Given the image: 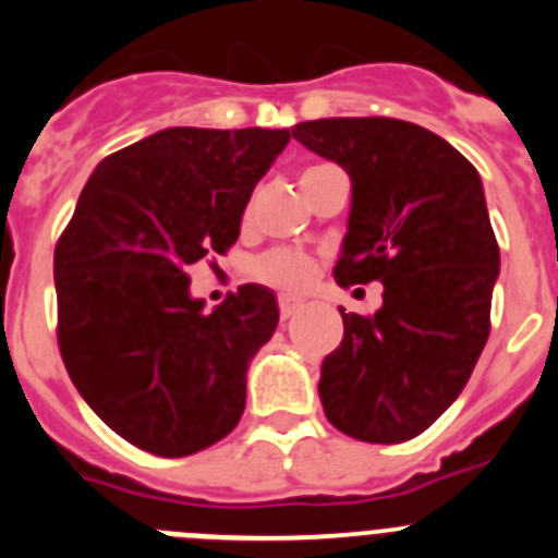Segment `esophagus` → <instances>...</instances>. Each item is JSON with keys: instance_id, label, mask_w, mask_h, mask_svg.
I'll list each match as a JSON object with an SVG mask.
<instances>
[{"instance_id": "esophagus-1", "label": "esophagus", "mask_w": 558, "mask_h": 558, "mask_svg": "<svg viewBox=\"0 0 558 558\" xmlns=\"http://www.w3.org/2000/svg\"><path fill=\"white\" fill-rule=\"evenodd\" d=\"M299 307H302V299H299V295H290V293L279 295V313H282V318H290Z\"/></svg>"}]
</instances>
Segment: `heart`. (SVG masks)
I'll return each mask as SVG.
<instances>
[{"label": "heart", "mask_w": 558, "mask_h": 558, "mask_svg": "<svg viewBox=\"0 0 558 558\" xmlns=\"http://www.w3.org/2000/svg\"><path fill=\"white\" fill-rule=\"evenodd\" d=\"M315 170V167H313ZM310 172V170H307ZM254 274L259 282L270 284V288L282 290H299L307 288L315 276V263L310 256L299 254L290 248H274L256 259Z\"/></svg>", "instance_id": "1"}]
</instances>
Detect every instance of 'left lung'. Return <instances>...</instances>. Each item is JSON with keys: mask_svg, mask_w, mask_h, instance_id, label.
Instances as JSON below:
<instances>
[{"mask_svg": "<svg viewBox=\"0 0 558 558\" xmlns=\"http://www.w3.org/2000/svg\"><path fill=\"white\" fill-rule=\"evenodd\" d=\"M293 140L352 179L335 282H383L374 315L340 307L343 340L318 383L324 413L357 441L399 445L456 402L489 338L500 248L481 175L405 120L299 122Z\"/></svg>", "mask_w": 558, "mask_h": 558, "instance_id": "left-lung-1", "label": "left lung"}]
</instances>
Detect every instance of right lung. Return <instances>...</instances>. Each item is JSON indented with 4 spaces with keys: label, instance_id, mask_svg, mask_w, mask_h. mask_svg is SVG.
<instances>
[{
    "label": "right lung",
    "instance_id": "1",
    "mask_svg": "<svg viewBox=\"0 0 558 558\" xmlns=\"http://www.w3.org/2000/svg\"><path fill=\"white\" fill-rule=\"evenodd\" d=\"M288 142V128H167L111 153L83 186L56 245L58 349L86 405L140 450L192 456L243 416L276 299L243 284L204 313L186 270L236 243Z\"/></svg>",
    "mask_w": 558,
    "mask_h": 558
}]
</instances>
